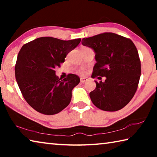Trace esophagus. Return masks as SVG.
Here are the masks:
<instances>
[{
	"mask_svg": "<svg viewBox=\"0 0 157 157\" xmlns=\"http://www.w3.org/2000/svg\"><path fill=\"white\" fill-rule=\"evenodd\" d=\"M87 80V79L86 78H80V82H85Z\"/></svg>",
	"mask_w": 157,
	"mask_h": 157,
	"instance_id": "esophagus-1",
	"label": "esophagus"
}]
</instances>
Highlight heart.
I'll list each match as a JSON object with an SVG mask.
<instances>
[{
	"mask_svg": "<svg viewBox=\"0 0 157 157\" xmlns=\"http://www.w3.org/2000/svg\"><path fill=\"white\" fill-rule=\"evenodd\" d=\"M79 73H80V74H82V75H84V74L86 73V72H85V71L84 70V69L82 68V69H80V70L79 71Z\"/></svg>",
	"mask_w": 157,
	"mask_h": 157,
	"instance_id": "b5f03b06",
	"label": "heart"
}]
</instances>
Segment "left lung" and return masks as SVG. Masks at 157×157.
<instances>
[{
  "instance_id": "8db88e82",
  "label": "left lung",
  "mask_w": 157,
  "mask_h": 157,
  "mask_svg": "<svg viewBox=\"0 0 157 157\" xmlns=\"http://www.w3.org/2000/svg\"><path fill=\"white\" fill-rule=\"evenodd\" d=\"M82 44L95 53L92 78L106 77L104 82L95 81L96 88L89 94L92 102L103 111L123 109L134 97L141 72L134 44L131 39L112 33L84 38Z\"/></svg>"
}]
</instances>
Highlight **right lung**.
Wrapping results in <instances>:
<instances>
[{
    "mask_svg": "<svg viewBox=\"0 0 157 157\" xmlns=\"http://www.w3.org/2000/svg\"><path fill=\"white\" fill-rule=\"evenodd\" d=\"M81 39L63 41L50 36L37 38L23 45L15 65V77L23 98L34 109L54 115L69 105L72 90L80 79L74 74L61 79L55 68L64 62Z\"/></svg>",
    "mask_w": 157,
    "mask_h": 157,
    "instance_id": "1",
    "label": "right lung"
}]
</instances>
